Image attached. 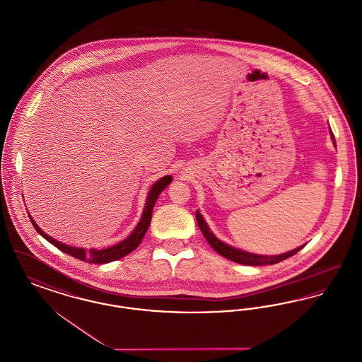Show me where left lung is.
Listing matches in <instances>:
<instances>
[{"mask_svg": "<svg viewBox=\"0 0 362 362\" xmlns=\"http://www.w3.org/2000/svg\"><path fill=\"white\" fill-rule=\"evenodd\" d=\"M331 137L334 139V134L331 133ZM335 141V139H334ZM197 216V223L199 229L202 230L205 239L207 243L211 245V248L218 252L221 257L229 259V260H233L236 263H240V264H245V266H264V264H276L278 262H282L285 259L291 258L294 254H297L304 245H300L297 248H294L289 252H285V254H281V255H258V254H252V252H245V251H241L239 248H235V247H230L229 244H225L224 241L217 239L213 232L210 230V228L207 226L206 221L204 220L202 214L199 213V210H197L195 213Z\"/></svg>", "mask_w": 362, "mask_h": 362, "instance_id": "1", "label": "left lung"}]
</instances>
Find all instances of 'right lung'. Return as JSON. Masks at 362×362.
<instances>
[{"label":"right lung","instance_id":"obj_1","mask_svg":"<svg viewBox=\"0 0 362 362\" xmlns=\"http://www.w3.org/2000/svg\"><path fill=\"white\" fill-rule=\"evenodd\" d=\"M173 182V176L171 175H167V176H163L160 180H157L155 185L152 186V189H149L148 192V197H146V204L144 206V211H142V216H141V220L138 223L137 226L134 228V230L132 232V235L124 239V240L112 245V247H108V248H104V250H96V248H78V247H71V245H66L64 243H59L55 239H52V236H49L47 233H45L37 224L33 220V217L30 216V220L34 225L36 232L39 235H42L46 240L49 243H52V245H55L58 250H61L62 252L68 254L73 258L80 259V260H84L88 263H110V262H114V260H118V259L126 257L127 254H130L132 251H134L139 245L141 240L144 239L149 224H151V220H152V211H153V207H155L156 201L158 198V195L161 194V191L165 189L170 183Z\"/></svg>","mask_w":362,"mask_h":362}]
</instances>
